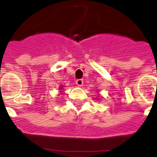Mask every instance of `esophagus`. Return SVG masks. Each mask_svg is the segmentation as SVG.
Listing matches in <instances>:
<instances>
[{"label": "esophagus", "mask_w": 157, "mask_h": 157, "mask_svg": "<svg viewBox=\"0 0 157 157\" xmlns=\"http://www.w3.org/2000/svg\"><path fill=\"white\" fill-rule=\"evenodd\" d=\"M83 80L82 79H79V80H76V84L78 86H83Z\"/></svg>", "instance_id": "34e87169"}]
</instances>
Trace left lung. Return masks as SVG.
I'll return each instance as SVG.
<instances>
[{
    "label": "left lung",
    "instance_id": "8db88e82",
    "mask_svg": "<svg viewBox=\"0 0 157 157\" xmlns=\"http://www.w3.org/2000/svg\"><path fill=\"white\" fill-rule=\"evenodd\" d=\"M97 99H98V98H97Z\"/></svg>",
    "mask_w": 157,
    "mask_h": 157
}]
</instances>
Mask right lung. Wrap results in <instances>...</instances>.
I'll list each match as a JSON object with an SVG mask.
<instances>
[{
	"instance_id": "right-lung-1",
	"label": "right lung",
	"mask_w": 157,
	"mask_h": 157,
	"mask_svg": "<svg viewBox=\"0 0 157 157\" xmlns=\"http://www.w3.org/2000/svg\"><path fill=\"white\" fill-rule=\"evenodd\" d=\"M63 86H60L59 89L60 90H63ZM59 92H60V94H62V93H63V91H59Z\"/></svg>"
}]
</instances>
